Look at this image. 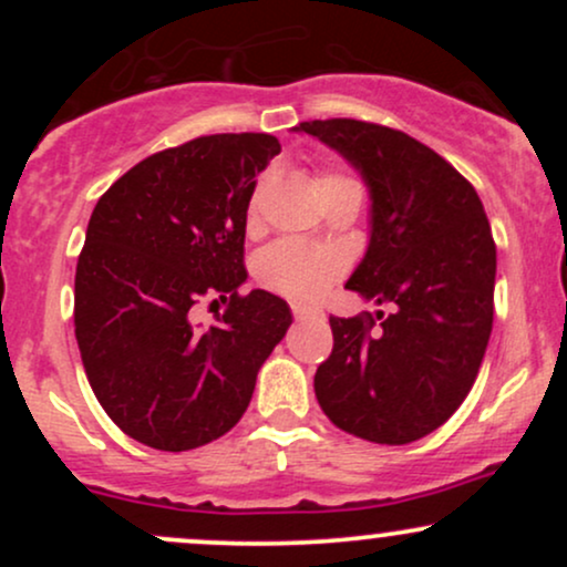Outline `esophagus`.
Returning a JSON list of instances; mask_svg holds the SVG:
<instances>
[{
	"mask_svg": "<svg viewBox=\"0 0 567 567\" xmlns=\"http://www.w3.org/2000/svg\"><path fill=\"white\" fill-rule=\"evenodd\" d=\"M292 317H296L298 322L303 320H324V315L320 309H306V306H292Z\"/></svg>",
	"mask_w": 567,
	"mask_h": 567,
	"instance_id": "obj_1",
	"label": "esophagus"
}]
</instances>
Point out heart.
<instances>
[{
    "label": "heart",
    "mask_w": 567,
    "mask_h": 567,
    "mask_svg": "<svg viewBox=\"0 0 567 567\" xmlns=\"http://www.w3.org/2000/svg\"><path fill=\"white\" fill-rule=\"evenodd\" d=\"M266 184H269V175L258 184L252 207H256ZM320 188L322 194H330L338 192V188H360V184L341 171H324L320 175ZM256 275L266 288L290 298V301L315 303L343 275V261L338 252L324 250V247H311L296 243V239H282V243L266 247L261 256H258Z\"/></svg>",
    "instance_id": "heart-1"
}]
</instances>
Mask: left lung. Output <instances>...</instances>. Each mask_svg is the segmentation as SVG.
Masks as SVG:
<instances>
[{"mask_svg": "<svg viewBox=\"0 0 567 567\" xmlns=\"http://www.w3.org/2000/svg\"><path fill=\"white\" fill-rule=\"evenodd\" d=\"M315 135L370 188V243L347 288L394 315L330 317L333 351L317 402L343 432L408 445L445 424L470 394L493 330L496 243L470 181L402 130L311 120Z\"/></svg>", "mask_w": 567, "mask_h": 567, "instance_id": "8db88e82", "label": "left lung"}]
</instances>
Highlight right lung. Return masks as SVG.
I'll return each mask as SVG.
<instances>
[{"mask_svg":"<svg viewBox=\"0 0 567 567\" xmlns=\"http://www.w3.org/2000/svg\"><path fill=\"white\" fill-rule=\"evenodd\" d=\"M275 154V135H202L130 167L90 216L76 343L101 408L143 445L181 453L224 437L288 333L282 298L237 290L247 205ZM218 297L225 315L199 331L193 306Z\"/></svg>","mask_w":567,"mask_h":567,"instance_id":"add662e5","label":"right lung"}]
</instances>
